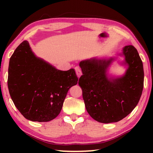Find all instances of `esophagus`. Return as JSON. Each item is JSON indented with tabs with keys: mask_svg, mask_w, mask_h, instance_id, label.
Returning a JSON list of instances; mask_svg holds the SVG:
<instances>
[{
	"mask_svg": "<svg viewBox=\"0 0 153 153\" xmlns=\"http://www.w3.org/2000/svg\"><path fill=\"white\" fill-rule=\"evenodd\" d=\"M75 71H76V75H77V77H79L80 76H82V70H81V69L79 68V67H75Z\"/></svg>",
	"mask_w": 153,
	"mask_h": 153,
	"instance_id": "34e87169",
	"label": "esophagus"
}]
</instances>
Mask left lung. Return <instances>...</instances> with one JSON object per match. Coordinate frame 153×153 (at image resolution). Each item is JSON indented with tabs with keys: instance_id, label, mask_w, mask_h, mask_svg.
<instances>
[{
	"instance_id": "1",
	"label": "left lung",
	"mask_w": 153,
	"mask_h": 153,
	"mask_svg": "<svg viewBox=\"0 0 153 153\" xmlns=\"http://www.w3.org/2000/svg\"><path fill=\"white\" fill-rule=\"evenodd\" d=\"M123 54L129 67L121 78L108 79L105 74L109 60L91 59L80 62L82 76L78 84L86 108L94 120L108 123L123 120L138 105L144 86V69L138 51L126 46Z\"/></svg>"
}]
</instances>
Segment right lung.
I'll list each match as a JSON object with an SVG mask.
<instances>
[{
	"label": "right lung",
	"mask_w": 153,
	"mask_h": 153,
	"mask_svg": "<svg viewBox=\"0 0 153 153\" xmlns=\"http://www.w3.org/2000/svg\"><path fill=\"white\" fill-rule=\"evenodd\" d=\"M8 88L14 105L28 120L46 122L60 113L67 93L78 81L74 69L60 71L33 55L27 41L10 58Z\"/></svg>",
	"instance_id": "add662e5"
}]
</instances>
